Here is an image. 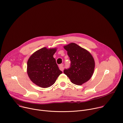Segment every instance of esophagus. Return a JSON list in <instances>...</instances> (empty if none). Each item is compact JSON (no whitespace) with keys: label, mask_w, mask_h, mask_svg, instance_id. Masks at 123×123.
Masks as SVG:
<instances>
[{"label":"esophagus","mask_w":123,"mask_h":123,"mask_svg":"<svg viewBox=\"0 0 123 123\" xmlns=\"http://www.w3.org/2000/svg\"><path fill=\"white\" fill-rule=\"evenodd\" d=\"M63 66H64V65H63V64H61L59 65V69L61 70V71H63V68H64Z\"/></svg>","instance_id":"34e87169"}]
</instances>
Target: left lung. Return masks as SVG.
<instances>
[{"label":"left lung","instance_id":"1","mask_svg":"<svg viewBox=\"0 0 123 123\" xmlns=\"http://www.w3.org/2000/svg\"><path fill=\"white\" fill-rule=\"evenodd\" d=\"M64 48L71 61V67L65 69L64 73L72 83L81 85L89 81L93 75L95 61L89 51L74 43L64 46Z\"/></svg>","mask_w":123,"mask_h":123}]
</instances>
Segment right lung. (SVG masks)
Masks as SVG:
<instances>
[{"instance_id": "1", "label": "right lung", "mask_w": 123, "mask_h": 123, "mask_svg": "<svg viewBox=\"0 0 123 123\" xmlns=\"http://www.w3.org/2000/svg\"><path fill=\"white\" fill-rule=\"evenodd\" d=\"M57 48L44 47L34 52L27 62V72L31 80L46 88L53 85L62 73L53 57Z\"/></svg>"}]
</instances>
